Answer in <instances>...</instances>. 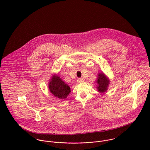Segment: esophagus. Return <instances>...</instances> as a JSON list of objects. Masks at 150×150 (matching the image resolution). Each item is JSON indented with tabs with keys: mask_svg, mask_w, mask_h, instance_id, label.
I'll use <instances>...</instances> for the list:
<instances>
[{
	"mask_svg": "<svg viewBox=\"0 0 150 150\" xmlns=\"http://www.w3.org/2000/svg\"><path fill=\"white\" fill-rule=\"evenodd\" d=\"M77 81L79 83H83L84 81V80L82 78H78L77 80Z\"/></svg>",
	"mask_w": 150,
	"mask_h": 150,
	"instance_id": "1",
	"label": "esophagus"
}]
</instances>
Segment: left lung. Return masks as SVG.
Returning a JSON list of instances; mask_svg holds the SVG:
<instances>
[{
    "mask_svg": "<svg viewBox=\"0 0 150 150\" xmlns=\"http://www.w3.org/2000/svg\"><path fill=\"white\" fill-rule=\"evenodd\" d=\"M97 79L98 80L96 82L98 84L97 88L98 91L100 92H105L107 90V87L109 84V80L103 73L99 74L98 78Z\"/></svg>",
    "mask_w": 150,
    "mask_h": 150,
    "instance_id": "left-lung-1",
    "label": "left lung"
}]
</instances>
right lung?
Listing matches in <instances>:
<instances>
[{
    "instance_id": "right-lung-1",
    "label": "right lung",
    "mask_w": 150,
    "mask_h": 150,
    "mask_svg": "<svg viewBox=\"0 0 150 150\" xmlns=\"http://www.w3.org/2000/svg\"><path fill=\"white\" fill-rule=\"evenodd\" d=\"M50 82V91L57 98L65 99L70 92V86L65 84L58 76H53Z\"/></svg>"
}]
</instances>
